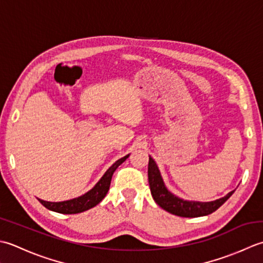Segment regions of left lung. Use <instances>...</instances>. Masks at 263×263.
Segmentation results:
<instances>
[{"mask_svg": "<svg viewBox=\"0 0 263 263\" xmlns=\"http://www.w3.org/2000/svg\"><path fill=\"white\" fill-rule=\"evenodd\" d=\"M148 184L149 190L153 200L159 206H161L163 210L167 212L175 214L178 217L185 218H194V217H203L208 216L214 212L217 209L220 208L224 202H226L235 192H229L226 196L221 199L210 201V202H200V201H189L180 199L174 193H171L167 186H165L163 178L160 173L158 164L155 163L154 160L148 158Z\"/></svg>", "mask_w": 263, "mask_h": 263, "instance_id": "obj_1", "label": "left lung"}]
</instances>
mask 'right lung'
I'll return each instance as SVG.
<instances>
[{
  "mask_svg": "<svg viewBox=\"0 0 263 263\" xmlns=\"http://www.w3.org/2000/svg\"><path fill=\"white\" fill-rule=\"evenodd\" d=\"M128 157H129V154H127L126 157L119 160H117V161L105 171V174L102 176V178L96 183L93 189L88 191L87 193H85L82 196L62 202H49L41 199H39V201L46 209H49V210L63 214H74L89 210V209L98 205L99 203L104 199L106 193H108L110 189L112 175H114L116 169L119 167L122 162L126 161Z\"/></svg>",
  "mask_w": 263,
  "mask_h": 263,
  "instance_id": "add662e5",
  "label": "right lung"
}]
</instances>
